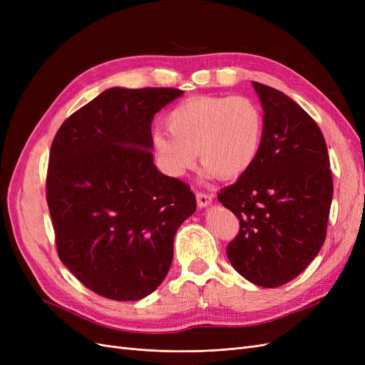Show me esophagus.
Segmentation results:
<instances>
[{"label": "esophagus", "instance_id": "34e87169", "mask_svg": "<svg viewBox=\"0 0 365 365\" xmlns=\"http://www.w3.org/2000/svg\"><path fill=\"white\" fill-rule=\"evenodd\" d=\"M212 200H213L212 195H208L205 192H196V201H197V205H200V207L210 205V204H212Z\"/></svg>", "mask_w": 365, "mask_h": 365}]
</instances>
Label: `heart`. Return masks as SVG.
Here are the masks:
<instances>
[{"mask_svg":"<svg viewBox=\"0 0 365 365\" xmlns=\"http://www.w3.org/2000/svg\"><path fill=\"white\" fill-rule=\"evenodd\" d=\"M165 126L169 132H153L150 140L165 173L182 176L193 169L197 150L210 173L236 178L259 157L264 114L245 96H202L176 105Z\"/></svg>","mask_w":365,"mask_h":365,"instance_id":"obj_1","label":"heart"}]
</instances>
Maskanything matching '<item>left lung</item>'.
Returning a JSON list of instances; mask_svg holds the SVG:
<instances>
[{"label": "left lung", "instance_id": "1", "mask_svg": "<svg viewBox=\"0 0 365 365\" xmlns=\"http://www.w3.org/2000/svg\"><path fill=\"white\" fill-rule=\"evenodd\" d=\"M264 111L257 160L219 202L239 219L227 247L233 268L263 288L295 279L322 250L334 196L322 129L291 97L252 82Z\"/></svg>", "mask_w": 365, "mask_h": 365}]
</instances>
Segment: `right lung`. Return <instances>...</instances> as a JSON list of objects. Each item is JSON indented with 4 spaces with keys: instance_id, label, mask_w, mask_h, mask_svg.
<instances>
[{
    "instance_id": "right-lung-1",
    "label": "right lung",
    "mask_w": 365,
    "mask_h": 365,
    "mask_svg": "<svg viewBox=\"0 0 365 365\" xmlns=\"http://www.w3.org/2000/svg\"><path fill=\"white\" fill-rule=\"evenodd\" d=\"M176 88H109L54 135L47 204L58 256L88 289L135 302L163 283L176 230L196 210L184 181L153 164L150 125Z\"/></svg>"
}]
</instances>
